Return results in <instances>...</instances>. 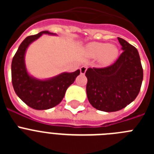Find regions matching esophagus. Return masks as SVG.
I'll list each match as a JSON object with an SVG mask.
<instances>
[{"label": "esophagus", "instance_id": "obj_1", "mask_svg": "<svg viewBox=\"0 0 154 154\" xmlns=\"http://www.w3.org/2000/svg\"><path fill=\"white\" fill-rule=\"evenodd\" d=\"M86 70H87L86 66H82V67L80 68V73H81L82 75H84L85 73V72H86Z\"/></svg>", "mask_w": 154, "mask_h": 154}]
</instances>
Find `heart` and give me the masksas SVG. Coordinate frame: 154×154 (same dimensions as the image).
<instances>
[{
  "instance_id": "b5f03b06",
  "label": "heart",
  "mask_w": 154,
  "mask_h": 154,
  "mask_svg": "<svg viewBox=\"0 0 154 154\" xmlns=\"http://www.w3.org/2000/svg\"><path fill=\"white\" fill-rule=\"evenodd\" d=\"M85 53L90 58H98L101 65L108 66L113 63L119 56L117 46L104 42H91L85 47Z\"/></svg>"
}]
</instances>
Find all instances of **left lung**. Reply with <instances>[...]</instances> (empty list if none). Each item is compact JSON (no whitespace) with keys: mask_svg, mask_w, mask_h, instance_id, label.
<instances>
[{"mask_svg":"<svg viewBox=\"0 0 154 154\" xmlns=\"http://www.w3.org/2000/svg\"><path fill=\"white\" fill-rule=\"evenodd\" d=\"M123 52L116 62L103 69L89 68L87 98L94 108L116 112L131 103L138 96L143 72L139 52L134 46L118 38Z\"/></svg>","mask_w":154,"mask_h":154,"instance_id":"left-lung-1","label":"left lung"}]
</instances>
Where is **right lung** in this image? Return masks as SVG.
<instances>
[{
  "label": "right lung",
  "instance_id": "1",
  "mask_svg": "<svg viewBox=\"0 0 154 154\" xmlns=\"http://www.w3.org/2000/svg\"><path fill=\"white\" fill-rule=\"evenodd\" d=\"M43 34L56 35L44 31L27 37L19 46L11 63L12 85L14 92L28 106L38 110L48 109L59 104L68 88L80 74L78 69L74 72H62L52 78L39 79L28 73L24 60L27 48Z\"/></svg>",
  "mask_w": 154,
  "mask_h": 154
}]
</instances>
